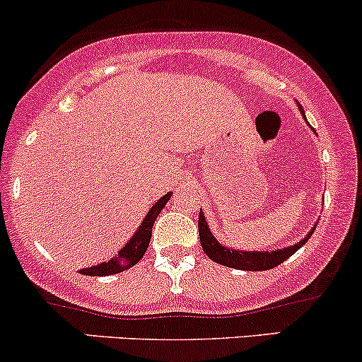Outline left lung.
<instances>
[{
    "mask_svg": "<svg viewBox=\"0 0 362 362\" xmlns=\"http://www.w3.org/2000/svg\"><path fill=\"white\" fill-rule=\"evenodd\" d=\"M299 105V104H298ZM301 115L304 116L303 107ZM306 119V116H304ZM315 227L306 234V238H303L301 241L296 243L292 246H286L282 250L275 251H245V250H235V247H227L218 243V239L215 238L210 230V226L206 224L205 214L200 210V218H198V233H200V243L203 251L210 259H214L215 263H221L224 267H230V269L238 270H246V272H258V270H270L274 267L280 265V263L286 262L287 258H291L296 251L299 250L303 245H306L308 239L311 238Z\"/></svg>",
    "mask_w": 362,
    "mask_h": 362,
    "instance_id": "1",
    "label": "left lung"
}]
</instances>
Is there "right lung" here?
<instances>
[{
    "label": "right lung",
    "mask_w": 362,
    "mask_h": 362,
    "mask_svg": "<svg viewBox=\"0 0 362 362\" xmlns=\"http://www.w3.org/2000/svg\"><path fill=\"white\" fill-rule=\"evenodd\" d=\"M173 192L162 194L159 200L156 202V205L150 206V210L145 215V218L141 221V224L138 226L135 234L129 238V241L119 250V253L115 258H111L109 262L99 263V265L88 267V269H82L80 274L90 275V277H105V275H115L119 272H124L132 269L135 263L140 262L144 258L145 251H147L150 238H152V227L156 222L157 215L162 212V209L165 206V203L169 202Z\"/></svg>",
    "instance_id": "obj_1"
}]
</instances>
